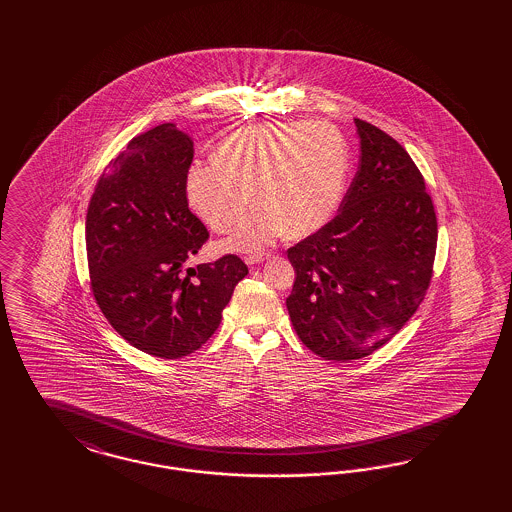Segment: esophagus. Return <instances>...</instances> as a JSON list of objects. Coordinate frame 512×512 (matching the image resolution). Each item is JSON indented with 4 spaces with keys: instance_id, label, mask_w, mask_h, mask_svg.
<instances>
[{
    "instance_id": "esophagus-1",
    "label": "esophagus",
    "mask_w": 512,
    "mask_h": 512,
    "mask_svg": "<svg viewBox=\"0 0 512 512\" xmlns=\"http://www.w3.org/2000/svg\"><path fill=\"white\" fill-rule=\"evenodd\" d=\"M268 257V253H253V255H246V263L257 264L263 263L264 259Z\"/></svg>"
}]
</instances>
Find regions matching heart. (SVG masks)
<instances>
[{
  "mask_svg": "<svg viewBox=\"0 0 512 512\" xmlns=\"http://www.w3.org/2000/svg\"><path fill=\"white\" fill-rule=\"evenodd\" d=\"M217 161L187 171L191 208L216 233H231L251 193L261 206L229 246L242 251L270 244L287 229L310 234L340 204L349 155L345 140L325 122H281L238 129L217 144Z\"/></svg>",
  "mask_w": 512,
  "mask_h": 512,
  "instance_id": "heart-1",
  "label": "heart"
}]
</instances>
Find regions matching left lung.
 <instances>
[{"mask_svg":"<svg viewBox=\"0 0 512 512\" xmlns=\"http://www.w3.org/2000/svg\"><path fill=\"white\" fill-rule=\"evenodd\" d=\"M358 171L340 212L287 249V310L315 355L349 362L392 340L434 274L437 217L424 178L398 140L355 118Z\"/></svg>","mask_w":512,"mask_h":512,"instance_id":"1","label":"left lung"}]
</instances>
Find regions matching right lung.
<instances>
[{"mask_svg":"<svg viewBox=\"0 0 512 512\" xmlns=\"http://www.w3.org/2000/svg\"><path fill=\"white\" fill-rule=\"evenodd\" d=\"M193 154V142L174 124L129 140L97 180L86 214L99 310L127 343L171 360L212 338L236 283L248 276L231 253L186 266L210 236L187 204Z\"/></svg>","mask_w":512,"mask_h":512,"instance_id":"1","label":"right lung"}]
</instances>
